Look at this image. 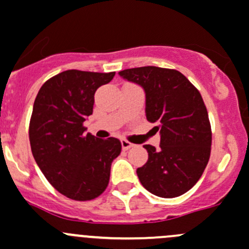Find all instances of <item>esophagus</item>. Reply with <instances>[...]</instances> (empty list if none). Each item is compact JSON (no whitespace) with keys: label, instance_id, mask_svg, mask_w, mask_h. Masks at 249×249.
I'll list each match as a JSON object with an SVG mask.
<instances>
[{"label":"esophagus","instance_id":"obj_1","mask_svg":"<svg viewBox=\"0 0 249 249\" xmlns=\"http://www.w3.org/2000/svg\"><path fill=\"white\" fill-rule=\"evenodd\" d=\"M132 146H134V143L129 142V141H127V140H122L123 150H129V148H131Z\"/></svg>","mask_w":249,"mask_h":249}]
</instances>
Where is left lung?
Masks as SVG:
<instances>
[{
    "label": "left lung",
    "mask_w": 249,
    "mask_h": 249,
    "mask_svg": "<svg viewBox=\"0 0 249 249\" xmlns=\"http://www.w3.org/2000/svg\"><path fill=\"white\" fill-rule=\"evenodd\" d=\"M119 76L145 90L146 118L160 130V148L143 147L148 160L136 169L145 189L161 198H176L200 179L210 159L211 127L199 90L177 70L136 67Z\"/></svg>",
    "instance_id": "left-lung-1"
}]
</instances>
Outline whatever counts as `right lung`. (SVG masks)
<instances>
[{"label":"right lung","instance_id":"right-lung-1","mask_svg":"<svg viewBox=\"0 0 249 249\" xmlns=\"http://www.w3.org/2000/svg\"><path fill=\"white\" fill-rule=\"evenodd\" d=\"M115 72L67 70L46 81L34 101L29 141L36 164L53 187L73 200L97 198L108 187L110 166L122 151L118 139L86 134L94 93Z\"/></svg>","mask_w":249,"mask_h":249}]
</instances>
